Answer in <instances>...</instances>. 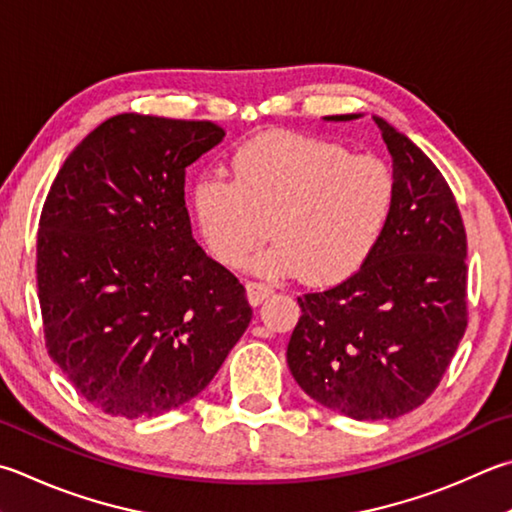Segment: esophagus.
<instances>
[{
    "label": "esophagus",
    "instance_id": "obj_1",
    "mask_svg": "<svg viewBox=\"0 0 512 512\" xmlns=\"http://www.w3.org/2000/svg\"><path fill=\"white\" fill-rule=\"evenodd\" d=\"M246 295H248V302L253 306L262 304L266 297L273 295V286H268L264 282H248L246 284Z\"/></svg>",
    "mask_w": 512,
    "mask_h": 512
}]
</instances>
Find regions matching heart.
I'll use <instances>...</instances> for the list:
<instances>
[{"instance_id": "b5f03b06", "label": "heart", "mask_w": 512, "mask_h": 512, "mask_svg": "<svg viewBox=\"0 0 512 512\" xmlns=\"http://www.w3.org/2000/svg\"><path fill=\"white\" fill-rule=\"evenodd\" d=\"M230 172L232 179L203 174L192 188L197 228L226 266L244 262L271 230L275 241L255 259L259 271L340 282L365 266L392 224V167L340 143L262 134L239 147Z\"/></svg>"}]
</instances>
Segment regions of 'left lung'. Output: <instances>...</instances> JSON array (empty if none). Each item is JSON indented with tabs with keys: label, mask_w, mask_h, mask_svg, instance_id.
<instances>
[{
	"label": "left lung",
	"mask_w": 512,
	"mask_h": 512,
	"mask_svg": "<svg viewBox=\"0 0 512 512\" xmlns=\"http://www.w3.org/2000/svg\"><path fill=\"white\" fill-rule=\"evenodd\" d=\"M362 114L324 116L349 123ZM392 154L396 208L383 241L349 280L297 297L286 349L295 383L356 421L427 401L466 333L468 241L457 201L423 150L374 116Z\"/></svg>",
	"instance_id": "left-lung-1"
}]
</instances>
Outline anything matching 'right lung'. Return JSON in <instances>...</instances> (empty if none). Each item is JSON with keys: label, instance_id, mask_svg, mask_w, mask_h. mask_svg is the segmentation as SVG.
Wrapping results in <instances>:
<instances>
[{"label": "right lung", "instance_id": "1", "mask_svg": "<svg viewBox=\"0 0 512 512\" xmlns=\"http://www.w3.org/2000/svg\"><path fill=\"white\" fill-rule=\"evenodd\" d=\"M208 120L118 114L82 138L44 201L37 297L49 356L111 416H161L210 385L253 311L192 237L185 167Z\"/></svg>", "mask_w": 512, "mask_h": 512}]
</instances>
